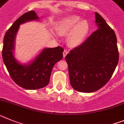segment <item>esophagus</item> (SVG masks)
<instances>
[{
    "label": "esophagus",
    "mask_w": 124,
    "mask_h": 124,
    "mask_svg": "<svg viewBox=\"0 0 124 124\" xmlns=\"http://www.w3.org/2000/svg\"><path fill=\"white\" fill-rule=\"evenodd\" d=\"M69 53V51L68 50H65L63 52V58L65 57V56H66V55L67 54Z\"/></svg>",
    "instance_id": "34e87169"
}]
</instances>
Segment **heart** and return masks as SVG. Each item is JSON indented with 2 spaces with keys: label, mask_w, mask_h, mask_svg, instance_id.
Wrapping results in <instances>:
<instances>
[{
  "label": "heart",
  "mask_w": 124,
  "mask_h": 124,
  "mask_svg": "<svg viewBox=\"0 0 124 124\" xmlns=\"http://www.w3.org/2000/svg\"><path fill=\"white\" fill-rule=\"evenodd\" d=\"M58 32L61 35H67L68 42L72 47L80 46L90 31V24L86 20H81L77 16H71L63 19L58 25Z\"/></svg>",
  "instance_id": "heart-1"
}]
</instances>
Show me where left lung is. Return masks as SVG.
<instances>
[{"label": "left lung", "mask_w": 124, "mask_h": 124, "mask_svg": "<svg viewBox=\"0 0 124 124\" xmlns=\"http://www.w3.org/2000/svg\"><path fill=\"white\" fill-rule=\"evenodd\" d=\"M95 22L98 29L65 57L70 82L78 92H93L104 87L119 62L117 37L114 30L97 12Z\"/></svg>", "instance_id": "1"}]
</instances>
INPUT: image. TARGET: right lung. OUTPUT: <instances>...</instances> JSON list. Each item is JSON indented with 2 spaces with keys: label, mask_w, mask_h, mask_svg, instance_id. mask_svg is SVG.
Listing matches in <instances>:
<instances>
[{
  "label": "right lung",
  "mask_w": 124,
  "mask_h": 124,
  "mask_svg": "<svg viewBox=\"0 0 124 124\" xmlns=\"http://www.w3.org/2000/svg\"><path fill=\"white\" fill-rule=\"evenodd\" d=\"M38 19L36 13L31 10L17 19L5 33L2 51L3 61L12 80L20 87L29 90L41 89L47 85L53 67L63 58V49L58 46L44 49L34 61L27 65L20 64L15 59L13 50L20 25Z\"/></svg>",
  "instance_id": "add662e5"
}]
</instances>
